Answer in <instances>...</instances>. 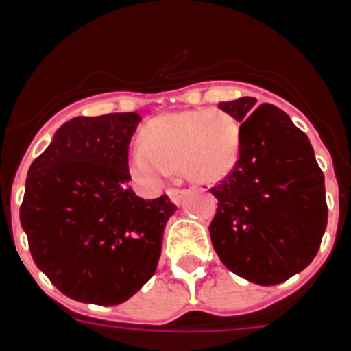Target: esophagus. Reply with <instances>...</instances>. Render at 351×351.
Returning a JSON list of instances; mask_svg holds the SVG:
<instances>
[{"instance_id":"34e87169","label":"esophagus","mask_w":351,"mask_h":351,"mask_svg":"<svg viewBox=\"0 0 351 351\" xmlns=\"http://www.w3.org/2000/svg\"><path fill=\"white\" fill-rule=\"evenodd\" d=\"M167 195H169V198L172 200L173 204H181L182 200H184V195H186V190H179V188H169L167 190Z\"/></svg>"}]
</instances>
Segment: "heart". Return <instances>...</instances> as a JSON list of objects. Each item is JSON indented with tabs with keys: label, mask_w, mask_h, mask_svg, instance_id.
<instances>
[{
	"label": "heart",
	"mask_w": 351,
	"mask_h": 351,
	"mask_svg": "<svg viewBox=\"0 0 351 351\" xmlns=\"http://www.w3.org/2000/svg\"><path fill=\"white\" fill-rule=\"evenodd\" d=\"M241 147V125L226 110L200 108L165 114L144 126L142 144L130 154V170L145 184H154L176 169L188 181L213 184L234 172Z\"/></svg>",
	"instance_id": "1"
}]
</instances>
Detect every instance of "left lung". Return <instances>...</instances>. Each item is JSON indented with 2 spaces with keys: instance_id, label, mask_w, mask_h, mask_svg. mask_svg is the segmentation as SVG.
Returning a JSON list of instances; mask_svg holds the SVG:
<instances>
[{
  "instance_id": "left-lung-1",
  "label": "left lung",
  "mask_w": 351,
  "mask_h": 351,
  "mask_svg": "<svg viewBox=\"0 0 351 351\" xmlns=\"http://www.w3.org/2000/svg\"><path fill=\"white\" fill-rule=\"evenodd\" d=\"M244 96L219 108L241 123L243 147L234 172L210 193L218 209L209 225L225 267L271 287L308 267L327 228L324 172L306 133L271 104Z\"/></svg>"
}]
</instances>
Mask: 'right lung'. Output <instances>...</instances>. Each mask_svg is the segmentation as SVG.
Returning <instances> with one entry per match:
<instances>
[{"label":"right lung","instance_id":"right-lung-1","mask_svg":"<svg viewBox=\"0 0 351 351\" xmlns=\"http://www.w3.org/2000/svg\"><path fill=\"white\" fill-rule=\"evenodd\" d=\"M141 119L135 112L73 117L27 172L21 225L31 256L79 302H125L158 267L176 204L167 195L144 200L126 186Z\"/></svg>","mask_w":351,"mask_h":351}]
</instances>
